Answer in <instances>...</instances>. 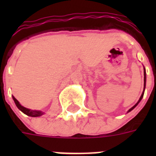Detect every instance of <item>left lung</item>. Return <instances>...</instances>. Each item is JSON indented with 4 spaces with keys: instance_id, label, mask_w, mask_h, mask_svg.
I'll use <instances>...</instances> for the list:
<instances>
[{
    "instance_id": "1",
    "label": "left lung",
    "mask_w": 156,
    "mask_h": 156,
    "mask_svg": "<svg viewBox=\"0 0 156 156\" xmlns=\"http://www.w3.org/2000/svg\"><path fill=\"white\" fill-rule=\"evenodd\" d=\"M145 88H146V69H145V67H144V88H143V93H142V95H141V97L139 98V100H138V102H137V104H136L135 105H134V106L132 107V108H131L130 109H129L128 112H127V113H128V112H129L132 111V110H133V109L134 108H135V107L137 106V105H138V104H139V102H140L141 100H142V99H143V95H144Z\"/></svg>"
}]
</instances>
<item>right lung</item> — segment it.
<instances>
[{"mask_svg": "<svg viewBox=\"0 0 156 156\" xmlns=\"http://www.w3.org/2000/svg\"><path fill=\"white\" fill-rule=\"evenodd\" d=\"M12 97H13V101H14V103H15L17 108H18L20 111L23 112V113L26 114V115H27V116H32V117H37V116H40L44 114V112L40 111V110H31V109L27 108L25 107L22 106L20 104V103L16 100L15 97H14L13 95Z\"/></svg>", "mask_w": 156, "mask_h": 156, "instance_id": "right-lung-1", "label": "right lung"}]
</instances>
